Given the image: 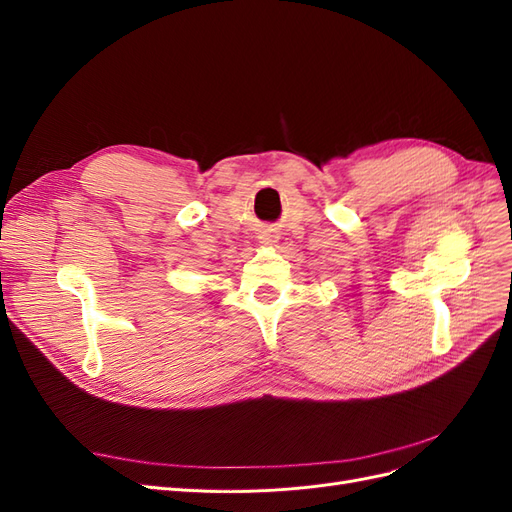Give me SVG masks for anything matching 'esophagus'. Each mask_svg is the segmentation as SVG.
<instances>
[{"label": "esophagus", "mask_w": 512, "mask_h": 512, "mask_svg": "<svg viewBox=\"0 0 512 512\" xmlns=\"http://www.w3.org/2000/svg\"><path fill=\"white\" fill-rule=\"evenodd\" d=\"M258 239H260V243H265V245H273L275 243V235H271V232H262Z\"/></svg>", "instance_id": "34e87169"}]
</instances>
